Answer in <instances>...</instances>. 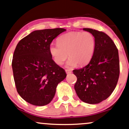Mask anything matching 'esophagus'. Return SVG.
Here are the masks:
<instances>
[{"instance_id":"obj_1","label":"esophagus","mask_w":129,"mask_h":129,"mask_svg":"<svg viewBox=\"0 0 129 129\" xmlns=\"http://www.w3.org/2000/svg\"><path fill=\"white\" fill-rule=\"evenodd\" d=\"M66 72L67 74H69L71 73V71L70 70H66Z\"/></svg>"}]
</instances>
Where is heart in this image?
<instances>
[{
    "label": "heart",
    "instance_id": "obj_1",
    "mask_svg": "<svg viewBox=\"0 0 129 129\" xmlns=\"http://www.w3.org/2000/svg\"><path fill=\"white\" fill-rule=\"evenodd\" d=\"M58 44L52 43L49 51L55 62L62 65L68 56L67 67L77 64L83 66L92 59L95 49V39L89 32H71L58 38Z\"/></svg>",
    "mask_w": 129,
    "mask_h": 129
}]
</instances>
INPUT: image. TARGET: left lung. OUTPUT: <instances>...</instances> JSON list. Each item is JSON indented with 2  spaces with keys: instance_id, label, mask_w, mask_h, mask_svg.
I'll return each mask as SVG.
<instances>
[{
  "instance_id": "1",
  "label": "left lung",
  "mask_w": 129,
  "mask_h": 129,
  "mask_svg": "<svg viewBox=\"0 0 129 129\" xmlns=\"http://www.w3.org/2000/svg\"><path fill=\"white\" fill-rule=\"evenodd\" d=\"M95 39V49L88 65L73 70L77 80L75 92L86 103L98 104L111 95L117 84L120 74L119 57L116 45L107 34L90 28Z\"/></svg>"
}]
</instances>
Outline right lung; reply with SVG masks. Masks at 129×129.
<instances>
[{
    "instance_id": "add662e5",
    "label": "right lung",
    "mask_w": 129,
    "mask_h": 129,
    "mask_svg": "<svg viewBox=\"0 0 129 129\" xmlns=\"http://www.w3.org/2000/svg\"><path fill=\"white\" fill-rule=\"evenodd\" d=\"M66 30H35L22 39L15 48L12 66L17 91L32 105L49 104L58 84L66 78L65 70L55 62L49 51L53 39Z\"/></svg>"
}]
</instances>
